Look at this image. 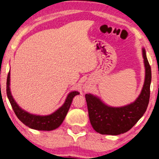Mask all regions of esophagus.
Segmentation results:
<instances>
[{
	"label": "esophagus",
	"mask_w": 159,
	"mask_h": 159,
	"mask_svg": "<svg viewBox=\"0 0 159 159\" xmlns=\"http://www.w3.org/2000/svg\"><path fill=\"white\" fill-rule=\"evenodd\" d=\"M84 91H88L89 90V87L87 86H85L84 87Z\"/></svg>",
	"instance_id": "1"
}]
</instances>
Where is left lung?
<instances>
[{
	"instance_id": "obj_1",
	"label": "left lung",
	"mask_w": 159,
	"mask_h": 159,
	"mask_svg": "<svg viewBox=\"0 0 159 159\" xmlns=\"http://www.w3.org/2000/svg\"><path fill=\"white\" fill-rule=\"evenodd\" d=\"M143 57L146 68L145 82L141 93L134 102L124 107H112L105 105L91 94L85 95L89 121L98 133L116 135L127 132L146 111L150 99L151 70L144 49Z\"/></svg>"
}]
</instances>
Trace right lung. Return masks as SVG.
<instances>
[{
    "label": "right lung",
    "mask_w": 159,
    "mask_h": 159,
    "mask_svg": "<svg viewBox=\"0 0 159 159\" xmlns=\"http://www.w3.org/2000/svg\"><path fill=\"white\" fill-rule=\"evenodd\" d=\"M10 72L8 74L6 82V93L7 96L14 111L17 118L22 122L24 125L32 129L39 130H52L56 129L62 123L64 118L66 116L70 105L72 104L73 98L75 95H79L78 92H72L69 94L66 98L65 102L60 108H59L57 111L49 116H40L30 114L21 108L18 107L17 103L13 100L10 91Z\"/></svg>",
    "instance_id": "right-lung-1"
}]
</instances>
